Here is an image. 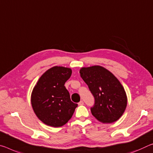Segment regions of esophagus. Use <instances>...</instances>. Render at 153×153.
Returning a JSON list of instances; mask_svg holds the SVG:
<instances>
[{"mask_svg":"<svg viewBox=\"0 0 153 153\" xmlns=\"http://www.w3.org/2000/svg\"><path fill=\"white\" fill-rule=\"evenodd\" d=\"M78 105H84L83 101H79V102L78 103Z\"/></svg>","mask_w":153,"mask_h":153,"instance_id":"34e87169","label":"esophagus"}]
</instances>
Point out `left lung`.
<instances>
[{
  "instance_id": "left-lung-1",
  "label": "left lung",
  "mask_w": 153,
  "mask_h": 153,
  "mask_svg": "<svg viewBox=\"0 0 153 153\" xmlns=\"http://www.w3.org/2000/svg\"><path fill=\"white\" fill-rule=\"evenodd\" d=\"M79 74L95 99L91 110L94 118L105 124L119 119L127 108V97L114 75L99 65L82 67Z\"/></svg>"
}]
</instances>
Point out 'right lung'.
Returning a JSON list of instances; mask_svg holds the SVG:
<instances>
[{"mask_svg":"<svg viewBox=\"0 0 153 153\" xmlns=\"http://www.w3.org/2000/svg\"><path fill=\"white\" fill-rule=\"evenodd\" d=\"M71 74L70 68L54 66L43 73L34 86L30 97L33 110L46 125L60 127L74 114L77 104L71 101L65 86Z\"/></svg>","mask_w":153,"mask_h":153,"instance_id":"add662e5","label":"right lung"}]
</instances>
